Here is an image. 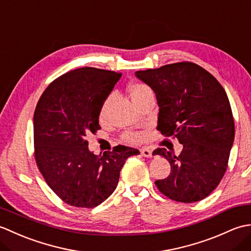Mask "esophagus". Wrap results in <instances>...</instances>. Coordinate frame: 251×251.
<instances>
[{
  "label": "esophagus",
  "instance_id": "34e87169",
  "mask_svg": "<svg viewBox=\"0 0 251 251\" xmlns=\"http://www.w3.org/2000/svg\"><path fill=\"white\" fill-rule=\"evenodd\" d=\"M140 153L142 156L145 157H151L152 156V151L149 148H142L140 150Z\"/></svg>",
  "mask_w": 251,
  "mask_h": 251
}]
</instances>
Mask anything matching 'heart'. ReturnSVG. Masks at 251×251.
Masks as SVG:
<instances>
[{"mask_svg":"<svg viewBox=\"0 0 251 251\" xmlns=\"http://www.w3.org/2000/svg\"><path fill=\"white\" fill-rule=\"evenodd\" d=\"M150 88H149L148 86H146V85L143 84H134L130 88V96H131V99L135 100L137 98L141 97V96L143 94H146L147 92H150ZM110 99L111 97H109L108 99H106L104 101V103L102 104V106H101V110H100V117L101 119H104V116L106 114V110H108V105H109V102H110ZM127 139L129 140H132V141H137V140H140L141 139V135L139 134H130L127 136Z\"/></svg>","mask_w":251,"mask_h":251,"instance_id":"1","label":"heart"}]
</instances>
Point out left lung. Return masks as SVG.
Instances as JSON below:
<instances>
[{
  "mask_svg": "<svg viewBox=\"0 0 251 251\" xmlns=\"http://www.w3.org/2000/svg\"><path fill=\"white\" fill-rule=\"evenodd\" d=\"M135 75L156 96L157 129L183 147L179 155L165 148L154 150L172 167L167 178L155 181L157 189L181 202L205 199L226 173L235 135L226 90L205 69L188 61Z\"/></svg>",
  "mask_w": 251,
  "mask_h": 251,
  "instance_id": "obj_1",
  "label": "left lung"
}]
</instances>
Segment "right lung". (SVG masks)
<instances>
[{
  "label": "right lung",
  "mask_w": 251,
  "mask_h": 251,
  "mask_svg": "<svg viewBox=\"0 0 251 251\" xmlns=\"http://www.w3.org/2000/svg\"><path fill=\"white\" fill-rule=\"evenodd\" d=\"M122 74L79 68L56 78L42 94L33 116L34 156L47 184L67 204L93 208L113 193L126 158L140 154L117 146L96 155L87 134L100 129L101 106Z\"/></svg>",
  "instance_id": "add662e5"
}]
</instances>
